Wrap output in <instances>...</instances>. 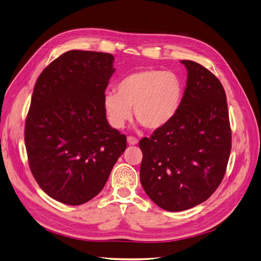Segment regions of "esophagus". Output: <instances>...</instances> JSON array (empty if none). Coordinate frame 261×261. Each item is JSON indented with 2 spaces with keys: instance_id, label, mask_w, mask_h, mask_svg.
Listing matches in <instances>:
<instances>
[{
  "instance_id": "1",
  "label": "esophagus",
  "mask_w": 261,
  "mask_h": 261,
  "mask_svg": "<svg viewBox=\"0 0 261 261\" xmlns=\"http://www.w3.org/2000/svg\"><path fill=\"white\" fill-rule=\"evenodd\" d=\"M127 141H128L129 145H137V144L139 143V140L134 137H128Z\"/></svg>"
}]
</instances>
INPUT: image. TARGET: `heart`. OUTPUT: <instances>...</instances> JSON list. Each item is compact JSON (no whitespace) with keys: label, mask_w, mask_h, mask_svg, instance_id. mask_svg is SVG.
Segmentation results:
<instances>
[{"label":"heart","mask_w":261,"mask_h":261,"mask_svg":"<svg viewBox=\"0 0 261 261\" xmlns=\"http://www.w3.org/2000/svg\"><path fill=\"white\" fill-rule=\"evenodd\" d=\"M116 91H106L103 96L105 114L110 123L121 129L136 118L151 131L166 128L176 117L184 98V85L173 72L146 69L124 76Z\"/></svg>","instance_id":"obj_1"}]
</instances>
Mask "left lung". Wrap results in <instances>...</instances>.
<instances>
[{
  "mask_svg": "<svg viewBox=\"0 0 261 261\" xmlns=\"http://www.w3.org/2000/svg\"><path fill=\"white\" fill-rule=\"evenodd\" d=\"M187 69L184 98L176 117L143 138L140 178L161 208L179 212L206 201L220 185L231 151V129L223 85L201 64Z\"/></svg>",
  "mask_w": 261,
  "mask_h": 261,
  "instance_id": "8db88e82",
  "label": "left lung"
}]
</instances>
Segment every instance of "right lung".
<instances>
[{
	"instance_id": "1",
	"label": "right lung",
	"mask_w": 261,
	"mask_h": 261,
	"mask_svg": "<svg viewBox=\"0 0 261 261\" xmlns=\"http://www.w3.org/2000/svg\"><path fill=\"white\" fill-rule=\"evenodd\" d=\"M113 62L111 54L70 50L36 81L24 128L29 166L38 186L61 203L94 198L127 147L103 104Z\"/></svg>"
}]
</instances>
